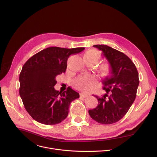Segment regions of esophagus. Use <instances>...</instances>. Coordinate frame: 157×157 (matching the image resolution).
Segmentation results:
<instances>
[{
	"instance_id": "obj_1",
	"label": "esophagus",
	"mask_w": 157,
	"mask_h": 157,
	"mask_svg": "<svg viewBox=\"0 0 157 157\" xmlns=\"http://www.w3.org/2000/svg\"><path fill=\"white\" fill-rule=\"evenodd\" d=\"M89 95V94H85V93H81V96L82 97V98H86V97H87Z\"/></svg>"
}]
</instances>
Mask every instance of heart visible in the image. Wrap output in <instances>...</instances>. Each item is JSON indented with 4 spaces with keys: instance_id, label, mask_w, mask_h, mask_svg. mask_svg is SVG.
Segmentation results:
<instances>
[{
    "instance_id": "1",
    "label": "heart",
    "mask_w": 157,
    "mask_h": 157,
    "mask_svg": "<svg viewBox=\"0 0 157 157\" xmlns=\"http://www.w3.org/2000/svg\"><path fill=\"white\" fill-rule=\"evenodd\" d=\"M84 58L96 61L98 62L100 58V53L96 50H89L87 51L83 56ZM111 66L105 63L100 67V72L103 76H108L111 72ZM97 81V78L93 75H82L79 76L76 80V86L84 91H88L91 89Z\"/></svg>"
}]
</instances>
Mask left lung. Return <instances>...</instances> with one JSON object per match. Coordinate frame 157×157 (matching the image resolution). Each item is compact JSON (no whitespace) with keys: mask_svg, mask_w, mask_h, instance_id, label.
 I'll return each instance as SVG.
<instances>
[{"mask_svg":"<svg viewBox=\"0 0 157 157\" xmlns=\"http://www.w3.org/2000/svg\"><path fill=\"white\" fill-rule=\"evenodd\" d=\"M94 47L102 54L111 66V72L103 81L106 94L99 98L98 106L89 110L91 117L102 124H111L120 121L128 112L136 98L139 84L136 65L124 53L104 44Z\"/></svg>","mask_w":157,"mask_h":157,"instance_id":"8db88e82","label":"left lung"}]
</instances>
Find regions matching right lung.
<instances>
[{"label": "right lung", "mask_w": 157, "mask_h": 157, "mask_svg": "<svg viewBox=\"0 0 157 157\" xmlns=\"http://www.w3.org/2000/svg\"><path fill=\"white\" fill-rule=\"evenodd\" d=\"M84 49L49 47L24 64L19 76V94L34 120L43 124L55 125L68 116L71 102L79 98V94L70 87L63 92L55 90V78L65 72L70 56Z\"/></svg>", "instance_id": "add662e5"}]
</instances>
